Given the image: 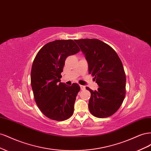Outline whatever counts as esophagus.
I'll return each mask as SVG.
<instances>
[{
  "mask_svg": "<svg viewBox=\"0 0 151 151\" xmlns=\"http://www.w3.org/2000/svg\"><path fill=\"white\" fill-rule=\"evenodd\" d=\"M80 88H81V90H84L86 89V87L83 85H80Z\"/></svg>",
  "mask_w": 151,
  "mask_h": 151,
  "instance_id": "1",
  "label": "esophagus"
}]
</instances>
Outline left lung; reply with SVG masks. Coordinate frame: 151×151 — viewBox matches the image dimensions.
Instances as JSON below:
<instances>
[{
    "label": "left lung",
    "mask_w": 151,
    "mask_h": 151,
    "mask_svg": "<svg viewBox=\"0 0 151 151\" xmlns=\"http://www.w3.org/2000/svg\"><path fill=\"white\" fill-rule=\"evenodd\" d=\"M88 63L89 73L99 86L90 91L89 109L98 118L111 116L125 96L126 76L119 57L110 46L98 39L75 40Z\"/></svg>",
    "instance_id": "obj_1"
}]
</instances>
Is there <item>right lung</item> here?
<instances>
[{
	"instance_id": "1",
	"label": "right lung",
	"mask_w": 151,
	"mask_h": 151,
	"mask_svg": "<svg viewBox=\"0 0 151 151\" xmlns=\"http://www.w3.org/2000/svg\"><path fill=\"white\" fill-rule=\"evenodd\" d=\"M80 51L72 40H55L40 50L32 65L31 84L35 102L43 114L56 121H63L74 113L78 84L60 83L67 57Z\"/></svg>"
}]
</instances>
